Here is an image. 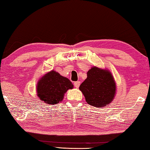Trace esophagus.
I'll return each mask as SVG.
<instances>
[{
    "mask_svg": "<svg viewBox=\"0 0 150 150\" xmlns=\"http://www.w3.org/2000/svg\"><path fill=\"white\" fill-rule=\"evenodd\" d=\"M80 81H75L74 83V86L76 87V88H79V85H80Z\"/></svg>",
    "mask_w": 150,
    "mask_h": 150,
    "instance_id": "obj_1",
    "label": "esophagus"
}]
</instances>
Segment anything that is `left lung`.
Segmentation results:
<instances>
[{"mask_svg":"<svg viewBox=\"0 0 150 150\" xmlns=\"http://www.w3.org/2000/svg\"><path fill=\"white\" fill-rule=\"evenodd\" d=\"M87 77L81 84L79 89L88 104L95 107H105L113 101L115 83L111 73L94 67L87 73Z\"/></svg>","mask_w":150,"mask_h":150,"instance_id":"left-lung-1","label":"left lung"}]
</instances>
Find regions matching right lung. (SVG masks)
I'll list each match as a JSON object with an SVG mask.
<instances>
[{"label":"right lung","instance_id":"add662e5","mask_svg":"<svg viewBox=\"0 0 150 150\" xmlns=\"http://www.w3.org/2000/svg\"><path fill=\"white\" fill-rule=\"evenodd\" d=\"M73 88V85L69 79L51 71L38 82L37 96L46 103L54 105L62 101L65 92Z\"/></svg>","mask_w":150,"mask_h":150}]
</instances>
